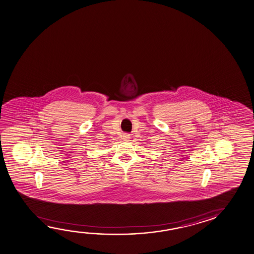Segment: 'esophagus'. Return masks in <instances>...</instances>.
<instances>
[{
	"label": "esophagus",
	"mask_w": 254,
	"mask_h": 254,
	"mask_svg": "<svg viewBox=\"0 0 254 254\" xmlns=\"http://www.w3.org/2000/svg\"><path fill=\"white\" fill-rule=\"evenodd\" d=\"M123 139H124L125 141H128L129 139H130V135H129V134H125V135L123 136Z\"/></svg>",
	"instance_id": "34e87169"
}]
</instances>
